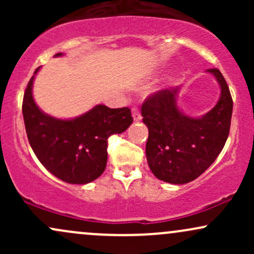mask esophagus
Returning <instances> with one entry per match:
<instances>
[{
  "label": "esophagus",
  "mask_w": 254,
  "mask_h": 254,
  "mask_svg": "<svg viewBox=\"0 0 254 254\" xmlns=\"http://www.w3.org/2000/svg\"><path fill=\"white\" fill-rule=\"evenodd\" d=\"M131 112H132V118L133 121L137 122V121H141L142 116H141V112H139V109L137 106H133L132 110H131Z\"/></svg>",
  "instance_id": "1"
}]
</instances>
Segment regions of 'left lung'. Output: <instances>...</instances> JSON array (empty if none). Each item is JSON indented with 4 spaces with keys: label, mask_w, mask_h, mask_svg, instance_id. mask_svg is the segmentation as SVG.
<instances>
[{
    "label": "left lung",
    "mask_w": 254,
    "mask_h": 254,
    "mask_svg": "<svg viewBox=\"0 0 254 254\" xmlns=\"http://www.w3.org/2000/svg\"><path fill=\"white\" fill-rule=\"evenodd\" d=\"M221 87L212 110L199 118L178 109L179 87L154 93L142 105L143 123L149 136L145 154L150 171L157 179L186 184L210 167L223 149L229 135L233 100L228 84L218 69H209Z\"/></svg>",
    "instance_id": "1"
}]
</instances>
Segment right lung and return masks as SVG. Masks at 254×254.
I'll list each match as a JSON object with an SVG mask.
<instances>
[{
	"mask_svg": "<svg viewBox=\"0 0 254 254\" xmlns=\"http://www.w3.org/2000/svg\"><path fill=\"white\" fill-rule=\"evenodd\" d=\"M63 54H56L61 57ZM36 69L25 90L22 115L32 149L44 167L69 184H87L103 174L107 162V138L124 132L132 123L129 107L97 105L74 119L45 115L32 95Z\"/></svg>",
	"mask_w": 254,
	"mask_h": 254,
	"instance_id": "right-lung-1",
	"label": "right lung"
}]
</instances>
